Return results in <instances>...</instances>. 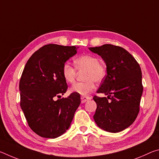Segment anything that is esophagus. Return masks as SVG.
Segmentation results:
<instances>
[{"instance_id": "esophagus-1", "label": "esophagus", "mask_w": 159, "mask_h": 159, "mask_svg": "<svg viewBox=\"0 0 159 159\" xmlns=\"http://www.w3.org/2000/svg\"><path fill=\"white\" fill-rule=\"evenodd\" d=\"M80 99H81V102H82V103H85V102L90 100V99H91V98H90V97L81 96V98H80Z\"/></svg>"}]
</instances>
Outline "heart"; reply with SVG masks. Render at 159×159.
<instances>
[{
	"instance_id": "b5f03b06",
	"label": "heart",
	"mask_w": 159,
	"mask_h": 159,
	"mask_svg": "<svg viewBox=\"0 0 159 159\" xmlns=\"http://www.w3.org/2000/svg\"><path fill=\"white\" fill-rule=\"evenodd\" d=\"M75 66L66 62L63 65L61 73L64 79L67 83H73L76 76V69L79 71L85 70L84 82L74 83L71 88V92L86 96L95 88V81L99 83L107 76V67L99 62V59L93 55H85L76 59ZM77 69H76L75 68Z\"/></svg>"
}]
</instances>
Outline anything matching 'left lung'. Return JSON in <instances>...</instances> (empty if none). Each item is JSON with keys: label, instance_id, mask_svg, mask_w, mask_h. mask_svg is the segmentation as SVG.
Segmentation results:
<instances>
[{"label": "left lung", "instance_id": "8db88e82", "mask_svg": "<svg viewBox=\"0 0 159 159\" xmlns=\"http://www.w3.org/2000/svg\"><path fill=\"white\" fill-rule=\"evenodd\" d=\"M89 50L101 56L107 72L97 91L107 98L94 96L97 109L93 118L100 128L118 133L133 124L138 115L143 92L141 68L131 54L121 47L104 44Z\"/></svg>", "mask_w": 159, "mask_h": 159}]
</instances>
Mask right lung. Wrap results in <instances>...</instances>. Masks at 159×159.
<instances>
[{
    "instance_id": "1",
    "label": "right lung",
    "mask_w": 159,
    "mask_h": 159,
    "mask_svg": "<svg viewBox=\"0 0 159 159\" xmlns=\"http://www.w3.org/2000/svg\"><path fill=\"white\" fill-rule=\"evenodd\" d=\"M76 46L48 44L36 51L26 62L20 81V107L35 133L56 138L68 130L80 104L79 94L61 98L68 85L61 69L77 53ZM57 97L59 99L55 101Z\"/></svg>"
}]
</instances>
